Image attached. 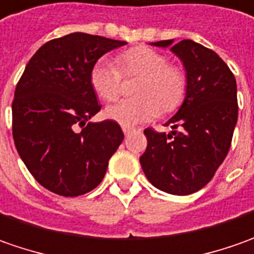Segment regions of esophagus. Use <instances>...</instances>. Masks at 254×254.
<instances>
[{"instance_id": "obj_1", "label": "esophagus", "mask_w": 254, "mask_h": 254, "mask_svg": "<svg viewBox=\"0 0 254 254\" xmlns=\"http://www.w3.org/2000/svg\"><path fill=\"white\" fill-rule=\"evenodd\" d=\"M122 130H124V133H125V135H129V133H130V132H133L135 129H133V127H122Z\"/></svg>"}]
</instances>
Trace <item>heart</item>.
<instances>
[{"label": "heart", "mask_w": 254, "mask_h": 254, "mask_svg": "<svg viewBox=\"0 0 254 254\" xmlns=\"http://www.w3.org/2000/svg\"><path fill=\"white\" fill-rule=\"evenodd\" d=\"M117 67L108 59L95 62L90 71V84L104 101H115L121 94V73L140 77L135 88L137 98L121 101L104 111V117L124 127H132L157 117L159 111L173 112L187 92V75L179 66L169 64L159 50L137 46L121 53Z\"/></svg>", "instance_id": "obj_1"}]
</instances>
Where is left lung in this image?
<instances>
[{
	"mask_svg": "<svg viewBox=\"0 0 254 254\" xmlns=\"http://www.w3.org/2000/svg\"><path fill=\"white\" fill-rule=\"evenodd\" d=\"M170 48L184 66L187 92L179 111L164 127L169 133L144 129V176L154 187L173 195H188L214 177L229 152L238 122L236 80L214 50L184 39L152 42Z\"/></svg>",
	"mask_w": 254,
	"mask_h": 254,
	"instance_id": "1",
	"label": "left lung"
}]
</instances>
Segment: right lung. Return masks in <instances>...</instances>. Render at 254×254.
Segmentation results:
<instances>
[{
  "label": "right lung",
  "mask_w": 254,
  "mask_h": 254,
  "mask_svg": "<svg viewBox=\"0 0 254 254\" xmlns=\"http://www.w3.org/2000/svg\"><path fill=\"white\" fill-rule=\"evenodd\" d=\"M124 45L83 32L50 40L32 56L15 88L16 150L35 180L55 194L77 197L94 190L124 140L117 122H90L101 110L90 71Z\"/></svg>",
  "instance_id": "add662e5"
}]
</instances>
